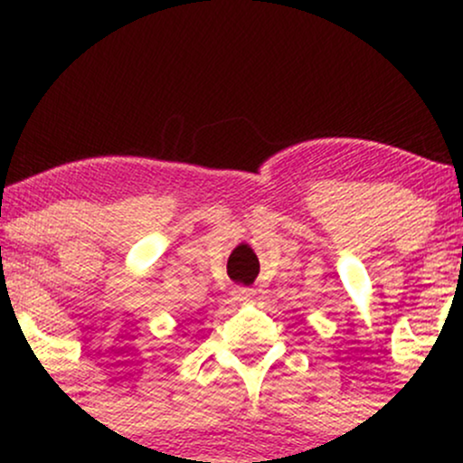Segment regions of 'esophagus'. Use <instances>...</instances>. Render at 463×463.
<instances>
[{"label":"esophagus","instance_id":"1","mask_svg":"<svg viewBox=\"0 0 463 463\" xmlns=\"http://www.w3.org/2000/svg\"><path fill=\"white\" fill-rule=\"evenodd\" d=\"M232 298L237 302H248L254 298V289H250V287H235V291H232Z\"/></svg>","mask_w":463,"mask_h":463}]
</instances>
